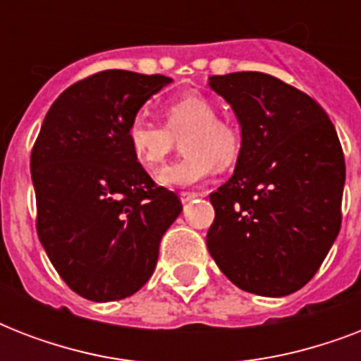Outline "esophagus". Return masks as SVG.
I'll list each match as a JSON object with an SVG mask.
<instances>
[{
	"label": "esophagus",
	"mask_w": 361,
	"mask_h": 361,
	"mask_svg": "<svg viewBox=\"0 0 361 361\" xmlns=\"http://www.w3.org/2000/svg\"><path fill=\"white\" fill-rule=\"evenodd\" d=\"M198 197H202L200 192H191V191H183L180 192V198H181V202L185 204V202H191V200H195V198Z\"/></svg>",
	"instance_id": "obj_1"
}]
</instances>
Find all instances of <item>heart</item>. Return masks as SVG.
<instances>
[{
    "mask_svg": "<svg viewBox=\"0 0 361 361\" xmlns=\"http://www.w3.org/2000/svg\"><path fill=\"white\" fill-rule=\"evenodd\" d=\"M163 114L164 125L136 118L127 129L130 152L149 170L161 166L183 140L185 155L159 172L163 185H195L214 172L215 164L228 169L240 159L243 140L238 125L219 118L208 97L183 95L170 101Z\"/></svg>",
    "mask_w": 361,
    "mask_h": 361,
    "instance_id": "b5f03b06",
    "label": "heart"
}]
</instances>
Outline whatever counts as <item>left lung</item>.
Returning <instances> with one entry per match:
<instances>
[{
    "label": "left lung",
    "instance_id": "obj_1",
    "mask_svg": "<svg viewBox=\"0 0 361 361\" xmlns=\"http://www.w3.org/2000/svg\"><path fill=\"white\" fill-rule=\"evenodd\" d=\"M241 125L236 170L209 195V255L228 279L258 296L300 290L341 228L345 155L336 127L307 93L271 75L212 76Z\"/></svg>",
    "mask_w": 361,
    "mask_h": 361
}]
</instances>
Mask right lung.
<instances>
[{
	"instance_id": "obj_1",
	"label": "right lung",
	"mask_w": 361,
	"mask_h": 361,
	"mask_svg": "<svg viewBox=\"0 0 361 361\" xmlns=\"http://www.w3.org/2000/svg\"><path fill=\"white\" fill-rule=\"evenodd\" d=\"M169 82L121 69L86 76L54 101L31 149L39 240L71 290L92 302L146 285L181 212L127 140L136 112Z\"/></svg>"
}]
</instances>
